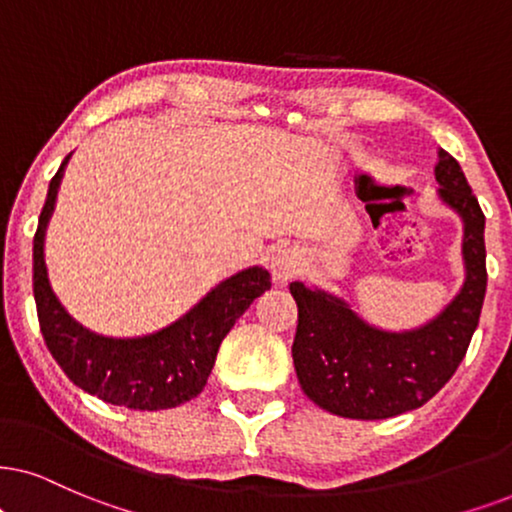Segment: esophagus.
<instances>
[{
	"label": "esophagus",
	"mask_w": 512,
	"mask_h": 512,
	"mask_svg": "<svg viewBox=\"0 0 512 512\" xmlns=\"http://www.w3.org/2000/svg\"><path fill=\"white\" fill-rule=\"evenodd\" d=\"M269 267H271V276H274V281L286 283V281H290V278H295L297 274H300L302 257H300V252H297L295 248H290V245H278V248L271 252Z\"/></svg>",
	"instance_id": "obj_1"
}]
</instances>
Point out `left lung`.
Returning <instances> with one entry per match:
<instances>
[{
	"mask_svg": "<svg viewBox=\"0 0 512 512\" xmlns=\"http://www.w3.org/2000/svg\"><path fill=\"white\" fill-rule=\"evenodd\" d=\"M439 198L463 222L465 281L458 295L425 326L380 331L342 297L290 283L297 302L293 342L302 392L342 418L383 420L430 401L456 373L480 321L487 293L484 215L454 155L439 151Z\"/></svg>",
	"mask_w": 512,
	"mask_h": 512,
	"instance_id": "1",
	"label": "left lung"
}]
</instances>
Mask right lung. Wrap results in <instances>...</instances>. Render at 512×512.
<instances>
[{"instance_id": "1", "label": "right lung", "mask_w": 512, "mask_h": 512, "mask_svg": "<svg viewBox=\"0 0 512 512\" xmlns=\"http://www.w3.org/2000/svg\"><path fill=\"white\" fill-rule=\"evenodd\" d=\"M70 155L54 179L32 243V290L51 357L84 392L134 411L174 409L203 392L219 345L245 309L271 288L267 269L250 267L219 283L181 319L141 338H106L66 312L51 290L44 234Z\"/></svg>"}]
</instances>
